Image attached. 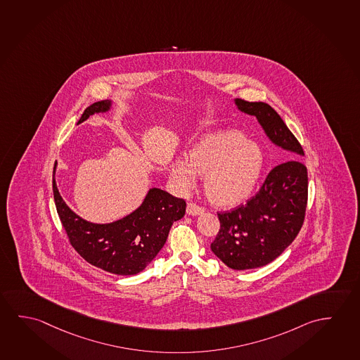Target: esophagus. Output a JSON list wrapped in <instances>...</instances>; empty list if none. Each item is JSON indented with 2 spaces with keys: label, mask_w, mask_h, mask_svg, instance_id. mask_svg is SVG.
Wrapping results in <instances>:
<instances>
[{
  "label": "esophagus",
  "mask_w": 360,
  "mask_h": 360,
  "mask_svg": "<svg viewBox=\"0 0 360 360\" xmlns=\"http://www.w3.org/2000/svg\"><path fill=\"white\" fill-rule=\"evenodd\" d=\"M204 212H205V209H204V207L196 205L194 202H188V207H186V212H188V215H191V217L201 215V214H204Z\"/></svg>",
  "instance_id": "obj_1"
}]
</instances>
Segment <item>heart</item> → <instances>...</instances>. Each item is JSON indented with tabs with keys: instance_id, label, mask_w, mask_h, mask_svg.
Wrapping results in <instances>:
<instances>
[{
	"instance_id": "b5f03b06",
	"label": "heart",
	"mask_w": 360,
	"mask_h": 360,
	"mask_svg": "<svg viewBox=\"0 0 360 360\" xmlns=\"http://www.w3.org/2000/svg\"><path fill=\"white\" fill-rule=\"evenodd\" d=\"M263 153L257 143L238 131H220L201 137L177 159L170 176L177 188H194L198 175H205V191L215 205L236 206L244 202L263 170Z\"/></svg>"
}]
</instances>
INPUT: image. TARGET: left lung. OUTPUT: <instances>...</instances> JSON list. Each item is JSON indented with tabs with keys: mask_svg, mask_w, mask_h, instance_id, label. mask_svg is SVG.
Instances as JSON below:
<instances>
[{
	"mask_svg": "<svg viewBox=\"0 0 360 360\" xmlns=\"http://www.w3.org/2000/svg\"><path fill=\"white\" fill-rule=\"evenodd\" d=\"M236 109L255 116L275 146L290 160L275 166L263 186L245 205L219 212L220 230L212 252L226 266L248 270L271 263L299 234L308 201V172L299 160L302 145L270 105L235 98Z\"/></svg>",
	"mask_w": 360,
	"mask_h": 360,
	"instance_id": "8db88e82",
	"label": "left lung"
}]
</instances>
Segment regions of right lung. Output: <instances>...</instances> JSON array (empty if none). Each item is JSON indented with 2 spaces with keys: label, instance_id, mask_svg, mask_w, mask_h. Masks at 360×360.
<instances>
[{
  "label": "right lung",
  "instance_id": "add662e5",
  "mask_svg": "<svg viewBox=\"0 0 360 360\" xmlns=\"http://www.w3.org/2000/svg\"><path fill=\"white\" fill-rule=\"evenodd\" d=\"M111 100L92 103L84 111L77 125L91 115L108 112ZM53 167V199L58 217L75 250L87 263L116 275L141 273L154 260L166 243L172 224L183 219L186 202L161 188H148L141 205L116 221H87L70 209L58 191Z\"/></svg>",
  "mask_w": 360,
  "mask_h": 360
}]
</instances>
